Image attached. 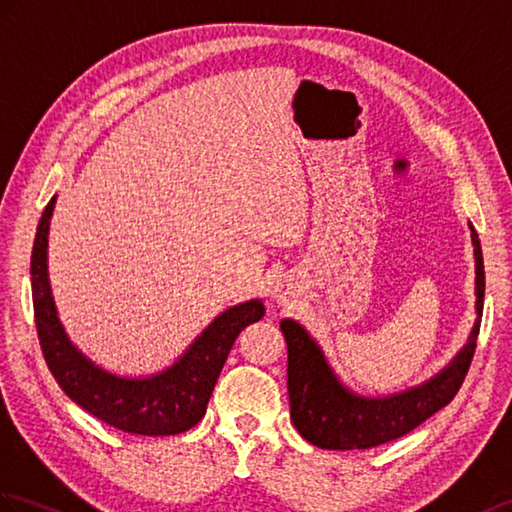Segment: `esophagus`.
<instances>
[{
  "label": "esophagus",
  "mask_w": 512,
  "mask_h": 512,
  "mask_svg": "<svg viewBox=\"0 0 512 512\" xmlns=\"http://www.w3.org/2000/svg\"><path fill=\"white\" fill-rule=\"evenodd\" d=\"M275 299H277V301H285V299H288V292H285L283 285H277V288H275Z\"/></svg>",
  "instance_id": "34e87169"
}]
</instances>
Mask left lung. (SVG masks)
<instances>
[{
  "label": "left lung",
  "instance_id": "obj_1",
  "mask_svg": "<svg viewBox=\"0 0 512 512\" xmlns=\"http://www.w3.org/2000/svg\"><path fill=\"white\" fill-rule=\"evenodd\" d=\"M471 240L478 320L465 349L451 360L443 373L419 388L384 399L355 397L331 373L323 351L307 336V331L294 320H283L281 331L288 342L290 417L305 441L323 449H371L412 432L456 397L473 360L484 307V261L478 233L473 227Z\"/></svg>",
  "mask_w": 512,
  "mask_h": 512
}]
</instances>
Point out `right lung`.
Here are the masks:
<instances>
[{
  "label": "right lung",
  "mask_w": 512,
  "mask_h": 512,
  "mask_svg": "<svg viewBox=\"0 0 512 512\" xmlns=\"http://www.w3.org/2000/svg\"><path fill=\"white\" fill-rule=\"evenodd\" d=\"M56 196L47 202L34 237L30 275L34 323L43 358L65 395L95 419L141 436L187 432L202 417L227 355L240 331L264 316L261 301L235 305L202 331L168 371L148 379H126L91 364L63 331L47 279V233Z\"/></svg>",
  "instance_id": "right-lung-1"
}]
</instances>
